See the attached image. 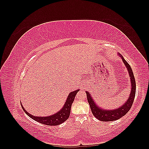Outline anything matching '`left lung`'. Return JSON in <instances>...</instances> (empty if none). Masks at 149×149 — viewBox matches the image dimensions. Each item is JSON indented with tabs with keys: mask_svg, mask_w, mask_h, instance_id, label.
<instances>
[{
	"mask_svg": "<svg viewBox=\"0 0 149 149\" xmlns=\"http://www.w3.org/2000/svg\"><path fill=\"white\" fill-rule=\"evenodd\" d=\"M118 55L121 57L123 60L124 65L128 70L129 74L130 77V83H131V91H130V96L126 101L123 106H121L119 108H117L114 110H104L100 107L97 106L96 104L93 97H91V94L89 92L86 91L88 101L89 104L90 108L95 118L99 119L101 121H113L116 120L122 117L125 115L127 113L128 111L130 109V107H132L133 104L135 95H136V81H135V78L133 74V71L132 70L131 67L129 65L128 63L125 60L124 57L122 56L120 53L118 54Z\"/></svg>",
	"mask_w": 149,
	"mask_h": 149,
	"instance_id": "1",
	"label": "left lung"
}]
</instances>
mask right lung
<instances>
[{"label":"right lung","mask_w":149,"mask_h":149,"mask_svg":"<svg viewBox=\"0 0 149 149\" xmlns=\"http://www.w3.org/2000/svg\"><path fill=\"white\" fill-rule=\"evenodd\" d=\"M78 91H79V89L75 90L74 91H73V92H71L69 94L68 96L65 104H64L63 107L62 109L60 111L56 112V114H53L49 116H47V117L34 116L29 113V112L24 109V107H23V106H22V103H20L21 106L25 113L27 114L30 118L35 120V121H37L40 123H42L47 125H57L62 124L63 123H64L65 121H66L68 119L70 114L72 103L73 102L74 97Z\"/></svg>","instance_id":"1"}]
</instances>
